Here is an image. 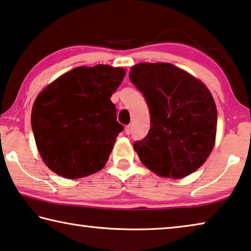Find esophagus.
<instances>
[{
    "label": "esophagus",
    "instance_id": "obj_1",
    "mask_svg": "<svg viewBox=\"0 0 251 251\" xmlns=\"http://www.w3.org/2000/svg\"><path fill=\"white\" fill-rule=\"evenodd\" d=\"M125 132H126V134H131V132H132V126H126L125 128Z\"/></svg>",
    "mask_w": 251,
    "mask_h": 251
}]
</instances>
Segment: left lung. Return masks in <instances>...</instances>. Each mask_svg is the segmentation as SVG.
<instances>
[{
  "label": "left lung",
  "mask_w": 251,
  "mask_h": 251,
  "mask_svg": "<svg viewBox=\"0 0 251 251\" xmlns=\"http://www.w3.org/2000/svg\"><path fill=\"white\" fill-rule=\"evenodd\" d=\"M129 77L150 112L148 134L133 144L141 163L161 177L183 178L198 171L217 134V106L207 87L168 63L137 64Z\"/></svg>",
  "instance_id": "obj_1"
}]
</instances>
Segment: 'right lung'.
I'll list each match as a JSON object with an SVG mask.
<instances>
[{"mask_svg": "<svg viewBox=\"0 0 251 251\" xmlns=\"http://www.w3.org/2000/svg\"><path fill=\"white\" fill-rule=\"evenodd\" d=\"M126 71L109 65L80 66L41 91L31 125L44 163L65 178H82L106 164L123 126L111 102Z\"/></svg>", "mask_w": 251, "mask_h": 251, "instance_id": "1", "label": "right lung"}]
</instances>
